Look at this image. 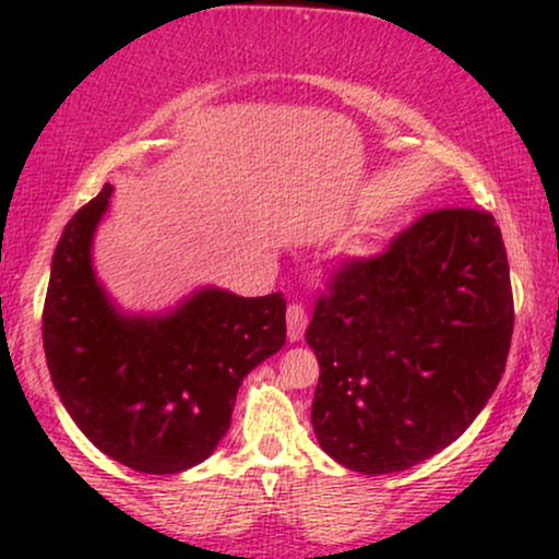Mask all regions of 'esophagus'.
<instances>
[{
  "label": "esophagus",
  "instance_id": "obj_1",
  "mask_svg": "<svg viewBox=\"0 0 559 559\" xmlns=\"http://www.w3.org/2000/svg\"><path fill=\"white\" fill-rule=\"evenodd\" d=\"M286 325H288V338H292V342H299V338L305 336L307 312H305V307L297 305V301H294V305H288Z\"/></svg>",
  "mask_w": 559,
  "mask_h": 559
}]
</instances>
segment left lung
Listing matches in <instances>:
<instances>
[{"label": "left lung", "instance_id": "1", "mask_svg": "<svg viewBox=\"0 0 559 559\" xmlns=\"http://www.w3.org/2000/svg\"><path fill=\"white\" fill-rule=\"evenodd\" d=\"M512 323L502 230L486 210H433L383 252L346 260L305 333L323 452L365 476L441 452L497 389Z\"/></svg>", "mask_w": 559, "mask_h": 559}]
</instances>
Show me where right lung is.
Wrapping results in <instances>:
<instances>
[{
	"label": "right lung",
	"mask_w": 559,
	"mask_h": 559,
	"mask_svg": "<svg viewBox=\"0 0 559 559\" xmlns=\"http://www.w3.org/2000/svg\"><path fill=\"white\" fill-rule=\"evenodd\" d=\"M112 186L57 241L41 336L49 376L96 449L139 473L207 460L230 426L243 376L286 342V299L199 288L168 316H123L96 284L92 239Z\"/></svg>",
	"instance_id": "add662e5"
}]
</instances>
